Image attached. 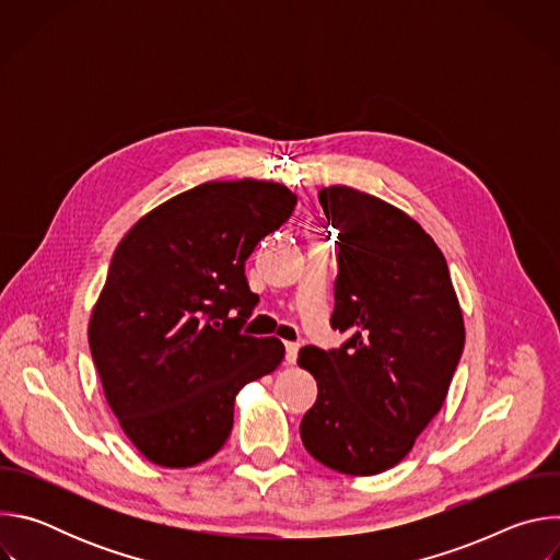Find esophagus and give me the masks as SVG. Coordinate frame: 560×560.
Returning <instances> with one entry per match:
<instances>
[{
  "instance_id": "1",
  "label": "esophagus",
  "mask_w": 560,
  "mask_h": 560,
  "mask_svg": "<svg viewBox=\"0 0 560 560\" xmlns=\"http://www.w3.org/2000/svg\"><path fill=\"white\" fill-rule=\"evenodd\" d=\"M299 348H301V346L294 343V341H288V343H285V361H288V363H294V361H296Z\"/></svg>"
}]
</instances>
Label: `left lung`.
I'll use <instances>...</instances> for the list:
<instances>
[{
    "label": "left lung",
    "mask_w": 560,
    "mask_h": 560,
    "mask_svg": "<svg viewBox=\"0 0 560 560\" xmlns=\"http://www.w3.org/2000/svg\"><path fill=\"white\" fill-rule=\"evenodd\" d=\"M318 203L339 230L330 324L350 339L299 352L318 387L301 441L335 471L372 476L401 463L443 408L463 312L443 253L410 214L348 186L322 188Z\"/></svg>",
    "instance_id": "8db88e82"
}]
</instances>
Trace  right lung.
Segmentation results:
<instances>
[{
    "label": "right lung",
    "mask_w": 560,
    "mask_h": 560,
    "mask_svg": "<svg viewBox=\"0 0 560 560\" xmlns=\"http://www.w3.org/2000/svg\"><path fill=\"white\" fill-rule=\"evenodd\" d=\"M294 206L275 182H208L143 214L119 242L89 343L113 415L150 463L212 458L238 389L283 361L277 337L242 332L259 303L244 270Z\"/></svg>",
    "instance_id": "right-lung-1"
}]
</instances>
